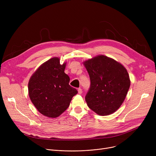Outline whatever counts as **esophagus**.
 I'll list each match as a JSON object with an SVG mask.
<instances>
[{"mask_svg":"<svg viewBox=\"0 0 156 156\" xmlns=\"http://www.w3.org/2000/svg\"><path fill=\"white\" fill-rule=\"evenodd\" d=\"M78 94H82V89L79 88L78 89Z\"/></svg>","mask_w":156,"mask_h":156,"instance_id":"34e87169","label":"esophagus"}]
</instances>
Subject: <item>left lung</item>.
<instances>
[{"label":"left lung","instance_id":"obj_1","mask_svg":"<svg viewBox=\"0 0 156 156\" xmlns=\"http://www.w3.org/2000/svg\"><path fill=\"white\" fill-rule=\"evenodd\" d=\"M90 79L85 96L88 108L101 116L116 112L125 99L130 86L126 68L104 55L83 62Z\"/></svg>","mask_w":156,"mask_h":156}]
</instances>
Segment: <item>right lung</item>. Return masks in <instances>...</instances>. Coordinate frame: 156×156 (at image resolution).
Here are the masks:
<instances>
[{
    "mask_svg": "<svg viewBox=\"0 0 156 156\" xmlns=\"http://www.w3.org/2000/svg\"><path fill=\"white\" fill-rule=\"evenodd\" d=\"M53 57L43 63L33 74L28 82V94L35 108L48 118L59 116L69 107L76 89L69 85V77L64 73L66 63Z\"/></svg>",
    "mask_w": 156,
    "mask_h": 156,
    "instance_id": "1",
    "label": "right lung"
}]
</instances>
